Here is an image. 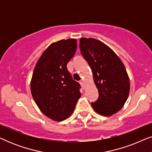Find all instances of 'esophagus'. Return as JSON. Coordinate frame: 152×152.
I'll return each mask as SVG.
<instances>
[{
  "label": "esophagus",
  "instance_id": "obj_1",
  "mask_svg": "<svg viewBox=\"0 0 152 152\" xmlns=\"http://www.w3.org/2000/svg\"><path fill=\"white\" fill-rule=\"evenodd\" d=\"M80 84H81V86H82V87L84 89V88H85V86H84V82L83 80H82L80 82Z\"/></svg>",
  "mask_w": 152,
  "mask_h": 152
}]
</instances>
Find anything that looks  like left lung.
Wrapping results in <instances>:
<instances>
[{
    "instance_id": "1",
    "label": "left lung",
    "mask_w": 152,
    "mask_h": 152,
    "mask_svg": "<svg viewBox=\"0 0 152 152\" xmlns=\"http://www.w3.org/2000/svg\"><path fill=\"white\" fill-rule=\"evenodd\" d=\"M81 53L92 70L93 81L98 89V99L91 103L101 115L111 116L123 107L130 91V82L123 63L102 41L81 38Z\"/></svg>"
}]
</instances>
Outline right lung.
Returning <instances> with one entry per match:
<instances>
[{
  "mask_svg": "<svg viewBox=\"0 0 152 152\" xmlns=\"http://www.w3.org/2000/svg\"><path fill=\"white\" fill-rule=\"evenodd\" d=\"M76 49L75 39L53 43L41 55L33 71L30 82L33 99L40 111L55 121L71 115L81 97L80 85L66 66Z\"/></svg>",
  "mask_w": 152,
  "mask_h": 152,
  "instance_id": "obj_1",
  "label": "right lung"
}]
</instances>
